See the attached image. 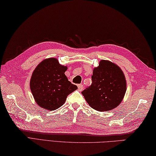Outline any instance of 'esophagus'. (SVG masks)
<instances>
[{
    "mask_svg": "<svg viewBox=\"0 0 156 156\" xmlns=\"http://www.w3.org/2000/svg\"><path fill=\"white\" fill-rule=\"evenodd\" d=\"M78 90H80V91H82V90H83V84H78Z\"/></svg>",
    "mask_w": 156,
    "mask_h": 156,
    "instance_id": "obj_1",
    "label": "esophagus"
}]
</instances>
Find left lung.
Wrapping results in <instances>:
<instances>
[{
  "label": "left lung",
  "instance_id": "obj_1",
  "mask_svg": "<svg viewBox=\"0 0 156 156\" xmlns=\"http://www.w3.org/2000/svg\"><path fill=\"white\" fill-rule=\"evenodd\" d=\"M92 84L82 94L89 105L98 111H109L122 101L127 90L125 75L117 65L101 60L93 71Z\"/></svg>",
  "mask_w": 156,
  "mask_h": 156
}]
</instances>
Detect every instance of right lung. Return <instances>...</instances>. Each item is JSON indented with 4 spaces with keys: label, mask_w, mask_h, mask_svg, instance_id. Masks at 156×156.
<instances>
[{
    "label": "right lung",
    "mask_w": 156,
    "mask_h": 156,
    "mask_svg": "<svg viewBox=\"0 0 156 156\" xmlns=\"http://www.w3.org/2000/svg\"><path fill=\"white\" fill-rule=\"evenodd\" d=\"M67 69L56 58L44 59L35 67L30 88L38 106L48 110L57 109L66 102L67 95L78 89L65 74Z\"/></svg>",
    "instance_id": "right-lung-1"
}]
</instances>
